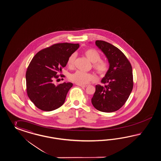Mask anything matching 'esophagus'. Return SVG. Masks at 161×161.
<instances>
[{"instance_id": "1", "label": "esophagus", "mask_w": 161, "mask_h": 161, "mask_svg": "<svg viewBox=\"0 0 161 161\" xmlns=\"http://www.w3.org/2000/svg\"><path fill=\"white\" fill-rule=\"evenodd\" d=\"M77 86L81 87H82V88H85V87H86L87 86V85H80V84H77Z\"/></svg>"}]
</instances>
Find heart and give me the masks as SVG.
<instances>
[{
	"label": "heart",
	"instance_id": "b5f03b06",
	"mask_svg": "<svg viewBox=\"0 0 161 161\" xmlns=\"http://www.w3.org/2000/svg\"><path fill=\"white\" fill-rule=\"evenodd\" d=\"M84 55L92 62L94 69L102 75H104L109 69V64L105 61L101 60L99 52L94 49H89L85 50ZM75 55L72 54L70 56L67 61V65L69 68H72L74 66ZM72 82L77 84L84 85L89 83L90 81H94L96 80V77L93 74L87 73L81 71H77L73 73L69 77Z\"/></svg>",
	"mask_w": 161,
	"mask_h": 161
}]
</instances>
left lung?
I'll list each match as a JSON object with an SVG mask.
<instances>
[{
    "instance_id": "1",
    "label": "left lung",
    "mask_w": 161,
    "mask_h": 161,
    "mask_svg": "<svg viewBox=\"0 0 161 161\" xmlns=\"http://www.w3.org/2000/svg\"><path fill=\"white\" fill-rule=\"evenodd\" d=\"M95 43L105 55L109 67L101 81L105 85L96 86L92 103L98 111L115 112L125 104L133 90L132 67L117 47L102 40H96Z\"/></svg>"
}]
</instances>
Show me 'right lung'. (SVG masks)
Masks as SVG:
<instances>
[{
	"instance_id": "obj_1",
	"label": "right lung",
	"mask_w": 161,
	"mask_h": 161,
	"mask_svg": "<svg viewBox=\"0 0 161 161\" xmlns=\"http://www.w3.org/2000/svg\"><path fill=\"white\" fill-rule=\"evenodd\" d=\"M79 44L57 43L37 52L26 72L28 97L34 105L44 111L55 110L62 105L72 83L64 82L56 86L53 80L67 65L69 57L77 50Z\"/></svg>"
}]
</instances>
